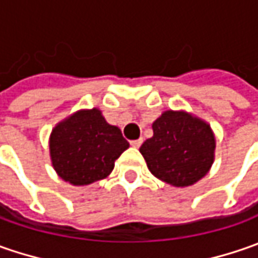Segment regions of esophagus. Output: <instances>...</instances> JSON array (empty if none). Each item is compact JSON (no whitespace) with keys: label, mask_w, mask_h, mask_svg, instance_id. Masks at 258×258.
Masks as SVG:
<instances>
[{"label":"esophagus","mask_w":258,"mask_h":258,"mask_svg":"<svg viewBox=\"0 0 258 258\" xmlns=\"http://www.w3.org/2000/svg\"><path fill=\"white\" fill-rule=\"evenodd\" d=\"M142 142H144V139L141 138V139H135V141H131V145H132L134 148H139V146L142 145Z\"/></svg>","instance_id":"34e87169"}]
</instances>
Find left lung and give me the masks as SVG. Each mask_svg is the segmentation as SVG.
<instances>
[{"label":"left lung","mask_w":258,"mask_h":258,"mask_svg":"<svg viewBox=\"0 0 258 258\" xmlns=\"http://www.w3.org/2000/svg\"><path fill=\"white\" fill-rule=\"evenodd\" d=\"M154 136L141 146L149 171L173 186L200 181L214 161L215 139L208 124L183 112L168 110L152 124Z\"/></svg>","instance_id":"8db88e82"}]
</instances>
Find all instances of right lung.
<instances>
[{"label": "right lung", "instance_id": "obj_1", "mask_svg": "<svg viewBox=\"0 0 258 258\" xmlns=\"http://www.w3.org/2000/svg\"><path fill=\"white\" fill-rule=\"evenodd\" d=\"M129 148L119 127L100 110H80L53 129L50 154L55 172L73 185H89L112 172L114 161Z\"/></svg>", "mask_w": 258, "mask_h": 258}]
</instances>
